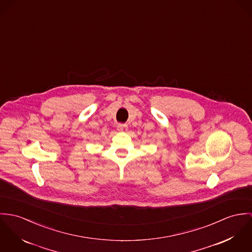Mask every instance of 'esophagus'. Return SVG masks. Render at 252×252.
<instances>
[{
	"label": "esophagus",
	"mask_w": 252,
	"mask_h": 252,
	"mask_svg": "<svg viewBox=\"0 0 252 252\" xmlns=\"http://www.w3.org/2000/svg\"><path fill=\"white\" fill-rule=\"evenodd\" d=\"M117 129L121 132H126L127 131V126L126 124H118Z\"/></svg>",
	"instance_id": "34e87169"
}]
</instances>
